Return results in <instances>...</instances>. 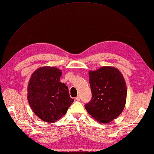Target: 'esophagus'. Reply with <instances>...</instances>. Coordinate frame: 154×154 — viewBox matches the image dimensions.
I'll use <instances>...</instances> for the list:
<instances>
[{
    "instance_id": "obj_1",
    "label": "esophagus",
    "mask_w": 154,
    "mask_h": 154,
    "mask_svg": "<svg viewBox=\"0 0 154 154\" xmlns=\"http://www.w3.org/2000/svg\"><path fill=\"white\" fill-rule=\"evenodd\" d=\"M76 100L78 101H80V96H77V97H76Z\"/></svg>"
}]
</instances>
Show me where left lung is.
Returning <instances> with one entry per match:
<instances>
[{"label": "left lung", "mask_w": 154, "mask_h": 154, "mask_svg": "<svg viewBox=\"0 0 154 154\" xmlns=\"http://www.w3.org/2000/svg\"><path fill=\"white\" fill-rule=\"evenodd\" d=\"M89 76L92 98L85 108L101 123L113 121L125 107L127 88L123 76L113 66L90 71Z\"/></svg>", "instance_id": "1"}]
</instances>
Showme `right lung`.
I'll return each mask as SVG.
<instances>
[{"mask_svg":"<svg viewBox=\"0 0 154 154\" xmlns=\"http://www.w3.org/2000/svg\"><path fill=\"white\" fill-rule=\"evenodd\" d=\"M62 72L52 66L37 69L28 86V100L34 113L42 121L54 122L66 114L74 102L68 88L60 82Z\"/></svg>","mask_w":154,"mask_h":154,"instance_id":"right-lung-1","label":"right lung"}]
</instances>
